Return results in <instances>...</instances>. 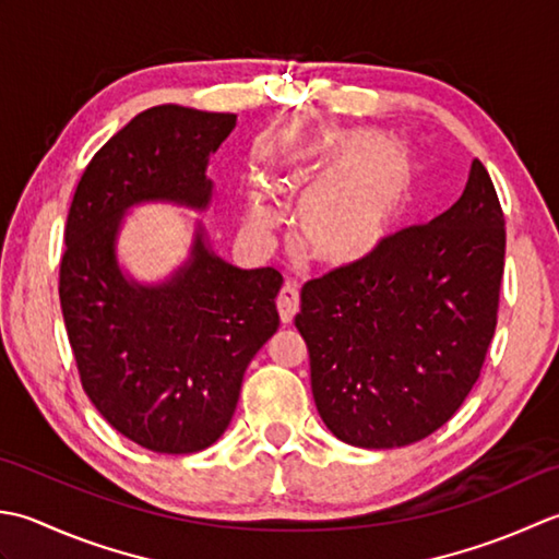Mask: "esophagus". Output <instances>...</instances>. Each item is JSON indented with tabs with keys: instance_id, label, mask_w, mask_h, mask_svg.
<instances>
[{
	"instance_id": "34e87169",
	"label": "esophagus",
	"mask_w": 559,
	"mask_h": 559,
	"mask_svg": "<svg viewBox=\"0 0 559 559\" xmlns=\"http://www.w3.org/2000/svg\"><path fill=\"white\" fill-rule=\"evenodd\" d=\"M277 311H280V321L284 325H289L294 321L296 311H299V292L292 284H287L277 296Z\"/></svg>"
}]
</instances>
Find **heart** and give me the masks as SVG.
I'll return each instance as SVG.
<instances>
[{"instance_id":"b5f03b06","label":"heart","mask_w":559,"mask_h":559,"mask_svg":"<svg viewBox=\"0 0 559 559\" xmlns=\"http://www.w3.org/2000/svg\"><path fill=\"white\" fill-rule=\"evenodd\" d=\"M364 136L328 128L318 132L311 152L333 158L347 154ZM309 176H296L287 186L302 190ZM413 192V166L407 156L389 146H369L311 183L296 207V236L306 258L321 265H355L385 246L401 224ZM246 222L260 236L280 226V214L253 195Z\"/></svg>"}]
</instances>
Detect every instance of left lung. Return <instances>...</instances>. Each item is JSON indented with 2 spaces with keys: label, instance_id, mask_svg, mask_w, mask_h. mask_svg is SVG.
<instances>
[{
  "label": "left lung",
  "instance_id": "obj_1",
  "mask_svg": "<svg viewBox=\"0 0 559 559\" xmlns=\"http://www.w3.org/2000/svg\"><path fill=\"white\" fill-rule=\"evenodd\" d=\"M504 248L502 204L475 158L453 207L304 284L294 323L318 415L340 441L407 447L455 415L492 343Z\"/></svg>",
  "mask_w": 559,
  "mask_h": 559
}]
</instances>
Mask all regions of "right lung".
Instances as JSON below:
<instances>
[{
    "instance_id": "obj_1",
    "label": "right lung",
    "mask_w": 559,
    "mask_h": 559,
    "mask_svg": "<svg viewBox=\"0 0 559 559\" xmlns=\"http://www.w3.org/2000/svg\"><path fill=\"white\" fill-rule=\"evenodd\" d=\"M234 128V112H140L91 158L67 214L60 304L79 379L112 429L156 453H195L224 435L250 359L280 328V272L229 265L202 226L162 284L124 277L116 258L132 204L207 210L210 154Z\"/></svg>"
}]
</instances>
